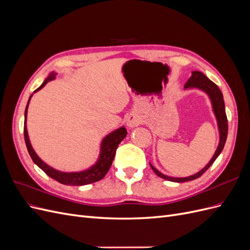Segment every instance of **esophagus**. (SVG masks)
Listing matches in <instances>:
<instances>
[{
  "instance_id": "34e87169",
  "label": "esophagus",
  "mask_w": 250,
  "mask_h": 250,
  "mask_svg": "<svg viewBox=\"0 0 250 250\" xmlns=\"http://www.w3.org/2000/svg\"><path fill=\"white\" fill-rule=\"evenodd\" d=\"M127 126L129 129H132V128L139 126L142 123V120L137 116V115H130L127 118Z\"/></svg>"
}]
</instances>
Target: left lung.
Returning <instances> with one entry per match:
<instances>
[{
    "mask_svg": "<svg viewBox=\"0 0 250 250\" xmlns=\"http://www.w3.org/2000/svg\"><path fill=\"white\" fill-rule=\"evenodd\" d=\"M185 89H198L208 97L211 104V110H213L217 121V126H218V131H219V144L213 157L210 158V161L204 166L199 172L195 173L190 176L172 177V176L165 175V174H163L156 168H154L152 164H150L151 169L153 170V172L158 177L164 178L169 181H173V183H186V181L194 180L196 178L200 177L202 174L206 172L211 165H213V163L216 161V158L222 152L225 142H226V138H228V130H229V124H228V118H226V113H225L223 95L221 93V90L219 89V87L213 81H210L203 73L198 71H193L191 77L188 78V81L185 83Z\"/></svg>",
    "mask_w": 250,
    "mask_h": 250,
    "instance_id": "left-lung-1",
    "label": "left lung"
}]
</instances>
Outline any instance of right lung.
Masks as SVG:
<instances>
[{
  "instance_id": "1",
  "label": "right lung",
  "mask_w": 250,
  "mask_h": 250,
  "mask_svg": "<svg viewBox=\"0 0 250 250\" xmlns=\"http://www.w3.org/2000/svg\"><path fill=\"white\" fill-rule=\"evenodd\" d=\"M56 74L57 73L54 71L51 72L48 75V77L42 83V85L34 90V93L39 92V90L46 85L49 81L54 80ZM32 96L33 94L30 96L27 106H26V110H25L24 135H25V142H26L28 152L30 156H31L34 164L39 166V167L46 173L48 176L57 180L58 183L66 185V186H84V185H89V184L96 183V181L101 180L105 175H106V173L110 168L113 158H115L116 150L119 146V144L126 138L127 135L126 128L124 126H121L120 128H118V129L111 131L107 135H105L100 144V152H99V156H98V160L93 166H90V167L87 168L86 170L78 171V172H62V171L56 170L54 168H52L48 164L44 163L42 160H41V157L36 154L31 145V143H30L28 130H27V112H28L29 102L31 100Z\"/></svg>"
}]
</instances>
